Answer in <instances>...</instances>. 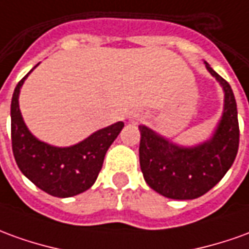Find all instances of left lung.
Wrapping results in <instances>:
<instances>
[{
  "mask_svg": "<svg viewBox=\"0 0 249 249\" xmlns=\"http://www.w3.org/2000/svg\"><path fill=\"white\" fill-rule=\"evenodd\" d=\"M206 69L225 91V105L212 140L182 148L140 125V167L145 182L173 199H194L213 189L233 164L240 140L237 107L229 83L209 64Z\"/></svg>",
  "mask_w": 249,
  "mask_h": 249,
  "instance_id": "obj_1",
  "label": "left lung"
}]
</instances>
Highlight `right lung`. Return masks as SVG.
<instances>
[{
	"mask_svg": "<svg viewBox=\"0 0 249 249\" xmlns=\"http://www.w3.org/2000/svg\"><path fill=\"white\" fill-rule=\"evenodd\" d=\"M28 74L17 83L10 105V136L16 163L32 183L50 196L67 198L81 194L95 182L107 148L124 128V123L97 130L86 140L67 148L40 142L28 130L18 107L20 88Z\"/></svg>",
	"mask_w": 249,
	"mask_h": 249,
	"instance_id": "add662e5",
	"label": "right lung"
}]
</instances>
